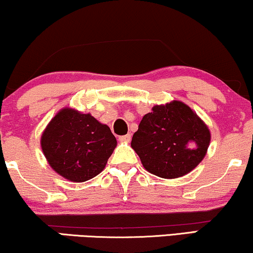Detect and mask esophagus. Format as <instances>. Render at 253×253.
Wrapping results in <instances>:
<instances>
[{
  "label": "esophagus",
  "instance_id": "1",
  "mask_svg": "<svg viewBox=\"0 0 253 253\" xmlns=\"http://www.w3.org/2000/svg\"><path fill=\"white\" fill-rule=\"evenodd\" d=\"M120 141H123V143H127V141H130L131 139V134L127 133V134H124V136H121L119 137Z\"/></svg>",
  "mask_w": 253,
  "mask_h": 253
}]
</instances>
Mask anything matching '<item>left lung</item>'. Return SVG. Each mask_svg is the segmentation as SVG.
<instances>
[{
    "mask_svg": "<svg viewBox=\"0 0 253 253\" xmlns=\"http://www.w3.org/2000/svg\"><path fill=\"white\" fill-rule=\"evenodd\" d=\"M211 140L209 127L181 101L154 106L141 120L131 146L147 171L176 178L195 169L205 157Z\"/></svg>",
    "mask_w": 253,
    "mask_h": 253,
    "instance_id": "obj_1",
    "label": "left lung"
}]
</instances>
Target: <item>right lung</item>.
<instances>
[{
  "instance_id": "1",
  "label": "right lung",
  "mask_w": 253,
  "mask_h": 253,
  "mask_svg": "<svg viewBox=\"0 0 253 253\" xmlns=\"http://www.w3.org/2000/svg\"><path fill=\"white\" fill-rule=\"evenodd\" d=\"M116 144L109 126L91 114L70 108L58 112L41 136L50 167L72 182H85L100 174Z\"/></svg>"
}]
</instances>
